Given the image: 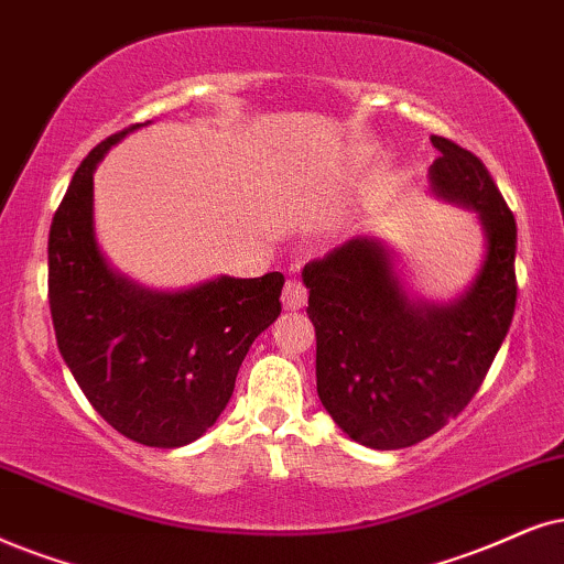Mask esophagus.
<instances>
[{
    "label": "esophagus",
    "instance_id": "34e87169",
    "mask_svg": "<svg viewBox=\"0 0 564 564\" xmlns=\"http://www.w3.org/2000/svg\"><path fill=\"white\" fill-rule=\"evenodd\" d=\"M281 299H283V306H286V310H291V312L302 310V306L306 304L304 283L296 281V278H289L286 286H283V296Z\"/></svg>",
    "mask_w": 564,
    "mask_h": 564
}]
</instances>
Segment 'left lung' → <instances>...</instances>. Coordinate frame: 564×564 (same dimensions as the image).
I'll use <instances>...</instances> for the list:
<instances>
[{
    "label": "left lung",
    "mask_w": 564,
    "mask_h": 564,
    "mask_svg": "<svg viewBox=\"0 0 564 564\" xmlns=\"http://www.w3.org/2000/svg\"><path fill=\"white\" fill-rule=\"evenodd\" d=\"M430 187L479 216V273L447 304L411 296L393 252L356 237L304 265L317 335V395L359 445L401 451L466 409L500 351L516 312V218L484 163L432 134Z\"/></svg>",
    "instance_id": "8db88e82"
}]
</instances>
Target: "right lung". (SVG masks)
I'll list each match as a JSON object with an SVG mask.
<instances>
[{"instance_id":"add662e5","label":"right lung","mask_w":564,"mask_h":564,"mask_svg":"<svg viewBox=\"0 0 564 564\" xmlns=\"http://www.w3.org/2000/svg\"><path fill=\"white\" fill-rule=\"evenodd\" d=\"M140 124L106 138L75 171L48 231L56 346L93 409L140 445L182 447L216 424L254 338L281 315V273L218 275L153 291L104 258L93 171Z\"/></svg>"}]
</instances>
